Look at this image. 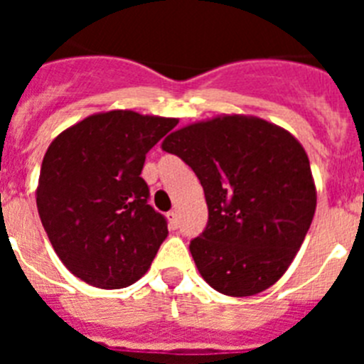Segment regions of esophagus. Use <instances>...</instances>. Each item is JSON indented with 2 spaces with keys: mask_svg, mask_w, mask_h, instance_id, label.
<instances>
[{
  "mask_svg": "<svg viewBox=\"0 0 364 364\" xmlns=\"http://www.w3.org/2000/svg\"><path fill=\"white\" fill-rule=\"evenodd\" d=\"M167 220H169V228H171V230H176V228H178V217H176V211H169V213H167Z\"/></svg>",
  "mask_w": 364,
  "mask_h": 364,
  "instance_id": "34e87169",
  "label": "esophagus"
}]
</instances>
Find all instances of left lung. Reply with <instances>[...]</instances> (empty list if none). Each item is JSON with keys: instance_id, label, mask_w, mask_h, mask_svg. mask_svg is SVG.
<instances>
[{"instance_id": "obj_1", "label": "left lung", "mask_w": 364, "mask_h": 364, "mask_svg": "<svg viewBox=\"0 0 364 364\" xmlns=\"http://www.w3.org/2000/svg\"><path fill=\"white\" fill-rule=\"evenodd\" d=\"M162 149L200 180L208 226L189 244L204 281L230 297L268 290L290 268L317 191L297 138L257 117L222 114L171 133Z\"/></svg>"}]
</instances>
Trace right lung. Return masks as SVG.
I'll use <instances>...</instances> for the list:
<instances>
[{"label": "right lung", "instance_id": "1", "mask_svg": "<svg viewBox=\"0 0 364 364\" xmlns=\"http://www.w3.org/2000/svg\"><path fill=\"white\" fill-rule=\"evenodd\" d=\"M176 124L117 109L83 118L50 142L38 180V213L56 255L87 284H133L166 240L167 222L147 204L140 173L147 151Z\"/></svg>", "mask_w": 364, "mask_h": 364}]
</instances>
